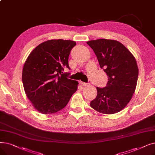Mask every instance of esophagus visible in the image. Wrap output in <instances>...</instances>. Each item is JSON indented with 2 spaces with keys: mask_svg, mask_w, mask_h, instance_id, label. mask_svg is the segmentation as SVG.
<instances>
[{
  "mask_svg": "<svg viewBox=\"0 0 155 155\" xmlns=\"http://www.w3.org/2000/svg\"><path fill=\"white\" fill-rule=\"evenodd\" d=\"M81 84H82V86H87V85H89L88 84L85 83V82H81Z\"/></svg>",
  "mask_w": 155,
  "mask_h": 155,
  "instance_id": "esophagus-1",
  "label": "esophagus"
}]
</instances>
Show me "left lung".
Masks as SVG:
<instances>
[{
    "mask_svg": "<svg viewBox=\"0 0 155 155\" xmlns=\"http://www.w3.org/2000/svg\"><path fill=\"white\" fill-rule=\"evenodd\" d=\"M108 78L104 88L97 87L91 102L96 111L111 115L122 110L136 91L139 70L136 59L125 45L115 40L101 38L87 42Z\"/></svg>",
    "mask_w": 155,
    "mask_h": 155,
    "instance_id": "8db88e82",
    "label": "left lung"
}]
</instances>
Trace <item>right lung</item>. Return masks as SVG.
<instances>
[{"label": "right lung", "instance_id": "add662e5", "mask_svg": "<svg viewBox=\"0 0 155 155\" xmlns=\"http://www.w3.org/2000/svg\"><path fill=\"white\" fill-rule=\"evenodd\" d=\"M76 45L70 40H49L39 44L26 58L22 71L26 95L42 114L61 110L78 89V82L67 78L68 56Z\"/></svg>", "mask_w": 155, "mask_h": 155}]
</instances>
